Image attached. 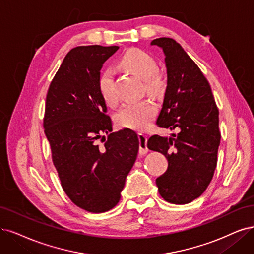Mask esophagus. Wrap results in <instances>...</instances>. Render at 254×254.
Returning a JSON list of instances; mask_svg holds the SVG:
<instances>
[{"mask_svg": "<svg viewBox=\"0 0 254 254\" xmlns=\"http://www.w3.org/2000/svg\"><path fill=\"white\" fill-rule=\"evenodd\" d=\"M139 141H140V149H139V154L140 155H145L147 153V146H146V142H147V136L144 134H139Z\"/></svg>", "mask_w": 254, "mask_h": 254, "instance_id": "34e87169", "label": "esophagus"}]
</instances>
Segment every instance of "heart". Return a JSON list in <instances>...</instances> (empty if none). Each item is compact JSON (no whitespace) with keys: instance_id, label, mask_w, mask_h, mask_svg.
Returning <instances> with one entry per match:
<instances>
[{"instance_id":"1","label":"heart","mask_w":254,"mask_h":254,"mask_svg":"<svg viewBox=\"0 0 254 254\" xmlns=\"http://www.w3.org/2000/svg\"><path fill=\"white\" fill-rule=\"evenodd\" d=\"M122 68L145 80L149 92L159 93L163 88V80L157 71V62L151 54L141 49H129L120 59ZM98 90L102 99L109 106H115L118 94L115 88L114 73L111 69L103 71L98 79ZM157 108L149 100L128 102L115 114V122L121 127L145 129L156 116Z\"/></svg>"}]
</instances>
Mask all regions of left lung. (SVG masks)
Segmentation results:
<instances>
[{
	"instance_id": "obj_1",
	"label": "left lung",
	"mask_w": 254,
	"mask_h": 254,
	"mask_svg": "<svg viewBox=\"0 0 254 254\" xmlns=\"http://www.w3.org/2000/svg\"><path fill=\"white\" fill-rule=\"evenodd\" d=\"M151 45L162 49L166 68L157 125L179 133L168 138L152 136L147 147L162 153L168 161L167 171L156 179L162 198L173 204H187L207 189L217 166L219 110L207 79L180 44L160 37Z\"/></svg>"
}]
</instances>
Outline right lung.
I'll list each match as a JSON object with an SVG mask.
<instances>
[{"label": "right lung", "instance_id": "obj_1", "mask_svg": "<svg viewBox=\"0 0 254 254\" xmlns=\"http://www.w3.org/2000/svg\"><path fill=\"white\" fill-rule=\"evenodd\" d=\"M118 49L98 45L72 49L46 98L45 134L63 189L75 205L94 213L117 205L139 151L133 129L108 134L112 120L98 90L102 64Z\"/></svg>", "mask_w": 254, "mask_h": 254}]
</instances>
